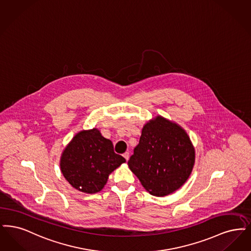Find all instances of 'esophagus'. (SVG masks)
Here are the masks:
<instances>
[{
	"label": "esophagus",
	"instance_id": "esophagus-1",
	"mask_svg": "<svg viewBox=\"0 0 251 251\" xmlns=\"http://www.w3.org/2000/svg\"><path fill=\"white\" fill-rule=\"evenodd\" d=\"M123 156H124V157L126 158V160L127 161V160H128V158H129V153H128V152H126V153L123 154Z\"/></svg>",
	"mask_w": 251,
	"mask_h": 251
}]
</instances>
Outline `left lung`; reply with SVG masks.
Returning a JSON list of instances; mask_svg holds the SVG:
<instances>
[{"label":"left lung","instance_id":"obj_1","mask_svg":"<svg viewBox=\"0 0 251 251\" xmlns=\"http://www.w3.org/2000/svg\"><path fill=\"white\" fill-rule=\"evenodd\" d=\"M194 162L195 150L185 129L158 115L144 125L128 167L151 195L164 197L185 184Z\"/></svg>","mask_w":251,"mask_h":251}]
</instances>
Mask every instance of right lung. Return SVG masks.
Returning <instances> with one entry per match:
<instances>
[{
  "mask_svg": "<svg viewBox=\"0 0 251 251\" xmlns=\"http://www.w3.org/2000/svg\"><path fill=\"white\" fill-rule=\"evenodd\" d=\"M126 159L114 153L111 141L98 128L76 133L61 156V172L76 190L98 193L107 184L109 175Z\"/></svg>",
  "mask_w": 251,
  "mask_h": 251,
  "instance_id": "1",
  "label": "right lung"
}]
</instances>
